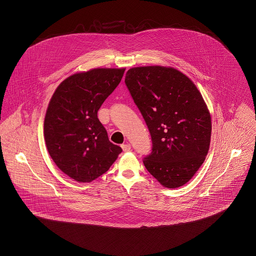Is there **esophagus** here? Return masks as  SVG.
<instances>
[{"label":"esophagus","instance_id":"1","mask_svg":"<svg viewBox=\"0 0 256 256\" xmlns=\"http://www.w3.org/2000/svg\"><path fill=\"white\" fill-rule=\"evenodd\" d=\"M122 148L124 152H128L130 150V144H122Z\"/></svg>","mask_w":256,"mask_h":256}]
</instances>
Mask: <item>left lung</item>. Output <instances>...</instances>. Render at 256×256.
<instances>
[{"label":"left lung","mask_w":256,"mask_h":256,"mask_svg":"<svg viewBox=\"0 0 256 256\" xmlns=\"http://www.w3.org/2000/svg\"><path fill=\"white\" fill-rule=\"evenodd\" d=\"M124 82L152 136L146 170L166 188L182 186L210 146L211 116L200 92L178 69L158 65L130 68Z\"/></svg>","instance_id":"obj_1"}]
</instances>
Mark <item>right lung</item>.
Returning a JSON list of instances; mask_svg holds the SVG:
<instances>
[{
    "instance_id": "right-lung-1",
    "label": "right lung",
    "mask_w": 256,
    "mask_h": 256,
    "mask_svg": "<svg viewBox=\"0 0 256 256\" xmlns=\"http://www.w3.org/2000/svg\"><path fill=\"white\" fill-rule=\"evenodd\" d=\"M124 68H96L65 78L50 100L44 137L50 156L78 182L108 172L122 148L112 144L98 110L120 84Z\"/></svg>"
}]
</instances>
